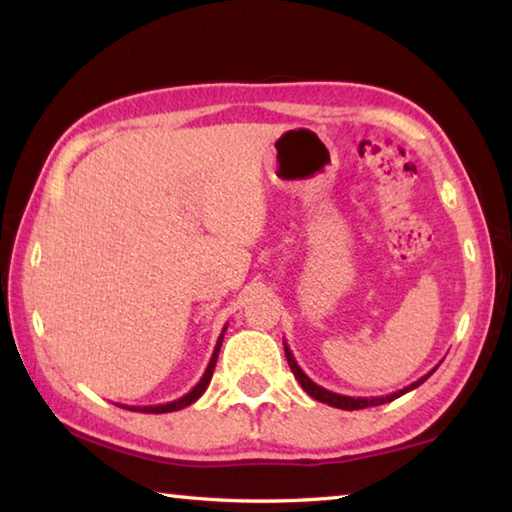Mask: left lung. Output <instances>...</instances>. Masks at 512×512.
<instances>
[{
  "mask_svg": "<svg viewBox=\"0 0 512 512\" xmlns=\"http://www.w3.org/2000/svg\"><path fill=\"white\" fill-rule=\"evenodd\" d=\"M283 348H285V357H288V364H290V369H292V373H294V378L299 380L303 391H306L310 398H315V400H319V402H326V405H330V407L346 409V411L387 405V402L396 400V398H400V396H405V393H409V391H414L416 387H420V384H423V382L429 378V375H432V373L438 369V366H434V369L429 371L427 375H423V378L416 380L414 384H409V387H405V389L396 391V393H389V396H382V398H353V396H342V393H333V391H328V389H324V387H319L317 382H312V380L308 378V375L301 371V366L297 364V360H294V355H292V351H290V346L283 342Z\"/></svg>",
  "mask_w": 512,
  "mask_h": 512,
  "instance_id": "obj_1",
  "label": "left lung"
}]
</instances>
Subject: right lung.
Segmentation results:
<instances>
[{
	"instance_id": "1",
	"label": "right lung",
	"mask_w": 512,
	"mask_h": 512,
	"mask_svg": "<svg viewBox=\"0 0 512 512\" xmlns=\"http://www.w3.org/2000/svg\"><path fill=\"white\" fill-rule=\"evenodd\" d=\"M224 333H227V326L222 328V333L218 337V342H215V348H213V355L209 360V366H206L204 375L200 378V382L195 384V387L186 393V396L177 398L173 402H166V405H148V407H128V405H119L123 409H130V411H141V414H168V411H179L184 409L188 405H193V402L202 396V393L206 391V387H209V382L213 378V369H215V362H218V353H220V346H222V339H224Z\"/></svg>"
}]
</instances>
